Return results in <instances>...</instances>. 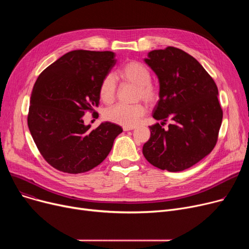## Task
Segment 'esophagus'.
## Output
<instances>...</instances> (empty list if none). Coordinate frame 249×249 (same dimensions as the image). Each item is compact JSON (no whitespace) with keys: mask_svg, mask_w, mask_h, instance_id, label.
Listing matches in <instances>:
<instances>
[{"mask_svg":"<svg viewBox=\"0 0 249 249\" xmlns=\"http://www.w3.org/2000/svg\"><path fill=\"white\" fill-rule=\"evenodd\" d=\"M133 129H135L134 126H123L124 131H129V130H133Z\"/></svg>","mask_w":249,"mask_h":249,"instance_id":"obj_1","label":"esophagus"}]
</instances>
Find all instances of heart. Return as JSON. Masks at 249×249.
<instances>
[{"label": "heart", "mask_w": 249, "mask_h": 249, "mask_svg": "<svg viewBox=\"0 0 249 249\" xmlns=\"http://www.w3.org/2000/svg\"><path fill=\"white\" fill-rule=\"evenodd\" d=\"M117 75L124 83L136 86V99L153 105L160 99V89L151 82V72L143 63L131 60L118 70ZM117 85L112 74L105 76L99 86V96L105 104L112 103L116 98ZM146 107L138 103L134 105L117 104L105 111V118L112 123L122 126H133L145 114Z\"/></svg>", "instance_id": "1"}]
</instances>
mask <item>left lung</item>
I'll return each instance as SVG.
<instances>
[{
    "label": "left lung",
    "mask_w": 249,
    "mask_h": 249,
    "mask_svg": "<svg viewBox=\"0 0 249 249\" xmlns=\"http://www.w3.org/2000/svg\"><path fill=\"white\" fill-rule=\"evenodd\" d=\"M145 62L160 80V100L149 126L144 158L162 171L181 172L210 153L217 143L223 111L218 88L200 62L179 48L152 50ZM173 121L165 130L162 126Z\"/></svg>",
    "instance_id": "obj_1"
}]
</instances>
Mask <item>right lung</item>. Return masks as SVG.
Instances as JSON below:
<instances>
[{
  "label": "right lung",
  "instance_id": "1",
  "mask_svg": "<svg viewBox=\"0 0 249 249\" xmlns=\"http://www.w3.org/2000/svg\"><path fill=\"white\" fill-rule=\"evenodd\" d=\"M116 64L112 51L73 50L47 67L33 87L28 127L43 159L62 173L90 171L107 158L119 125H85L87 112L98 114L99 86Z\"/></svg>",
  "mask_w": 249,
  "mask_h": 249
}]
</instances>
